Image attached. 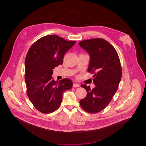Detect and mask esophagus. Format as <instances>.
I'll return each mask as SVG.
<instances>
[{"label": "esophagus", "mask_w": 146, "mask_h": 146, "mask_svg": "<svg viewBox=\"0 0 146 146\" xmlns=\"http://www.w3.org/2000/svg\"><path fill=\"white\" fill-rule=\"evenodd\" d=\"M79 86H80V85H79V84L74 83V84H73V87H74V88H78V87H79Z\"/></svg>", "instance_id": "obj_1"}]
</instances>
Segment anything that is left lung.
I'll return each mask as SVG.
<instances>
[{"label":"left lung","mask_w":146,"mask_h":146,"mask_svg":"<svg viewBox=\"0 0 146 146\" xmlns=\"http://www.w3.org/2000/svg\"><path fill=\"white\" fill-rule=\"evenodd\" d=\"M79 45L90 56L88 72L94 74L96 86L82 85L86 90V97L80 101L84 110L91 113L102 111L110 104L120 82L122 71L120 59L114 47L103 39L83 40Z\"/></svg>","instance_id":"8db88e82"}]
</instances>
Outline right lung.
<instances>
[{
  "instance_id": "obj_1",
  "label": "right lung",
  "mask_w": 146,
  "mask_h": 146,
  "mask_svg": "<svg viewBox=\"0 0 146 146\" xmlns=\"http://www.w3.org/2000/svg\"><path fill=\"white\" fill-rule=\"evenodd\" d=\"M56 35L42 37L29 49L26 57L25 80L27 96L36 109L43 113L56 111L61 104L63 93L72 82L52 79L53 69L62 64L65 53L75 44Z\"/></svg>"
}]
</instances>
